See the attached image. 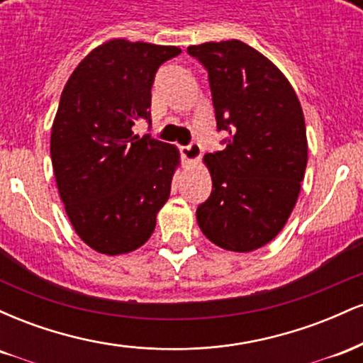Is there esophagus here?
Segmentation results:
<instances>
[{
    "instance_id": "34e87169",
    "label": "esophagus",
    "mask_w": 363,
    "mask_h": 363,
    "mask_svg": "<svg viewBox=\"0 0 363 363\" xmlns=\"http://www.w3.org/2000/svg\"><path fill=\"white\" fill-rule=\"evenodd\" d=\"M181 153H182V157L186 158V160L194 162V160H198L199 157H201V147H199V143H196V141H191L189 145H184V147H181Z\"/></svg>"
}]
</instances>
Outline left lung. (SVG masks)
<instances>
[{
    "label": "left lung",
    "mask_w": 363,
    "mask_h": 363,
    "mask_svg": "<svg viewBox=\"0 0 363 363\" xmlns=\"http://www.w3.org/2000/svg\"><path fill=\"white\" fill-rule=\"evenodd\" d=\"M208 72L223 150L208 153L211 194L196 210L211 242L249 252L278 235L307 167L303 112L283 73L240 40L189 45Z\"/></svg>",
    "instance_id": "obj_1"
}]
</instances>
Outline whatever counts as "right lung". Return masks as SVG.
<instances>
[{
  "mask_svg": "<svg viewBox=\"0 0 363 363\" xmlns=\"http://www.w3.org/2000/svg\"><path fill=\"white\" fill-rule=\"evenodd\" d=\"M176 45L109 40L77 66L65 85L51 131V160L66 215L97 252L135 251L155 230L170 196L179 152L150 135L157 69Z\"/></svg>",
  "mask_w": 363,
  "mask_h": 363,
  "instance_id": "add662e5",
  "label": "right lung"
}]
</instances>
